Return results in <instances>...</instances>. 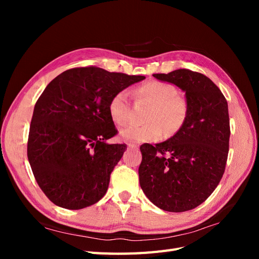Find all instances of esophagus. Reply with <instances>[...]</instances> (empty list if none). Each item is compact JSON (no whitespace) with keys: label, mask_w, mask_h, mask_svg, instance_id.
<instances>
[{"label":"esophagus","mask_w":259,"mask_h":259,"mask_svg":"<svg viewBox=\"0 0 259 259\" xmlns=\"http://www.w3.org/2000/svg\"><path fill=\"white\" fill-rule=\"evenodd\" d=\"M127 147H128L130 149H137V146L134 145V144H127Z\"/></svg>","instance_id":"obj_1"}]
</instances>
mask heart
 I'll return each instance as SVG.
<instances>
[{"label":"heart","mask_w":259,"mask_h":259,"mask_svg":"<svg viewBox=\"0 0 259 259\" xmlns=\"http://www.w3.org/2000/svg\"><path fill=\"white\" fill-rule=\"evenodd\" d=\"M135 95L150 104L144 125L131 124L121 128L120 136L128 143L154 142L162 134L174 135L186 122L188 105L185 98L177 95L174 85L158 80H150L136 90ZM109 114L116 125H124L130 119V101L126 91L115 93L109 103Z\"/></svg>","instance_id":"1"}]
</instances>
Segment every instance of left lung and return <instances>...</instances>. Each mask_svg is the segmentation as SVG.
Segmentation results:
<instances>
[{
    "mask_svg": "<svg viewBox=\"0 0 259 259\" xmlns=\"http://www.w3.org/2000/svg\"><path fill=\"white\" fill-rule=\"evenodd\" d=\"M153 76L185 92L188 115L165 142L140 146L139 184L155 206L180 213L204 202L224 175L230 137L228 104L202 73L178 69Z\"/></svg>",
    "mask_w": 259,
    "mask_h": 259,
    "instance_id": "8db88e82",
    "label": "left lung"
}]
</instances>
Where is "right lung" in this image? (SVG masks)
Masks as SVG:
<instances>
[{"instance_id":"add662e5","label":"right lung","mask_w":259,"mask_h":259,"mask_svg":"<svg viewBox=\"0 0 259 259\" xmlns=\"http://www.w3.org/2000/svg\"><path fill=\"white\" fill-rule=\"evenodd\" d=\"M145 79L86 67L67 70L46 86L34 106L27 151L36 183L54 204L81 209L106 194L126 150L125 144L107 143L117 132L109 103Z\"/></svg>"}]
</instances>
